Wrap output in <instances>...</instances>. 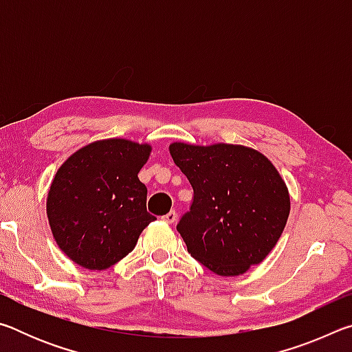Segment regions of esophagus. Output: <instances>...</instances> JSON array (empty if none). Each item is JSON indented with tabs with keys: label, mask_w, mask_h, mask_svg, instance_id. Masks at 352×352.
Here are the masks:
<instances>
[{
	"label": "esophagus",
	"mask_w": 352,
	"mask_h": 352,
	"mask_svg": "<svg viewBox=\"0 0 352 352\" xmlns=\"http://www.w3.org/2000/svg\"><path fill=\"white\" fill-rule=\"evenodd\" d=\"M163 220H164V222H168V223H174L177 220V212L175 211L168 212L166 216H163Z\"/></svg>",
	"instance_id": "obj_1"
}]
</instances>
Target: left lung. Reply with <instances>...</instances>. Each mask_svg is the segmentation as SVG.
Listing matches in <instances>:
<instances>
[{
    "instance_id": "left-lung-1",
    "label": "left lung",
    "mask_w": 352,
    "mask_h": 352,
    "mask_svg": "<svg viewBox=\"0 0 352 352\" xmlns=\"http://www.w3.org/2000/svg\"><path fill=\"white\" fill-rule=\"evenodd\" d=\"M174 163L194 189L177 231L188 252L219 276H239L276 245L290 214L284 178L264 153L242 144L175 141Z\"/></svg>"
}]
</instances>
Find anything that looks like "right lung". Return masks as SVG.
<instances>
[{
	"label": "right lung",
	"instance_id": "right-lung-1",
	"mask_svg": "<svg viewBox=\"0 0 352 352\" xmlns=\"http://www.w3.org/2000/svg\"><path fill=\"white\" fill-rule=\"evenodd\" d=\"M151 152L148 142L98 140L77 148L57 169L46 216L58 248L77 265L110 269L155 220L146 210L147 188L138 178Z\"/></svg>",
	"mask_w": 352,
	"mask_h": 352
}]
</instances>
